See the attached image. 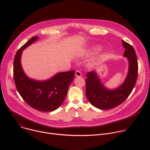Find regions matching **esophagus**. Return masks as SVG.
I'll return each instance as SVG.
<instances>
[{"mask_svg": "<svg viewBox=\"0 0 150 150\" xmlns=\"http://www.w3.org/2000/svg\"><path fill=\"white\" fill-rule=\"evenodd\" d=\"M75 76L76 77H81L82 76V73L79 70H77L75 71Z\"/></svg>", "mask_w": 150, "mask_h": 150, "instance_id": "esophagus-1", "label": "esophagus"}]
</instances>
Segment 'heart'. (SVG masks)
I'll use <instances>...</instances> for the list:
<instances>
[{
  "mask_svg": "<svg viewBox=\"0 0 150 150\" xmlns=\"http://www.w3.org/2000/svg\"><path fill=\"white\" fill-rule=\"evenodd\" d=\"M100 49H101V47H98L96 48V50H100Z\"/></svg>",
  "mask_w": 150,
  "mask_h": 150,
  "instance_id": "obj_1",
  "label": "heart"
}]
</instances>
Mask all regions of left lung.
<instances>
[{"instance_id": "left-lung-1", "label": "left lung", "mask_w": 150, "mask_h": 150, "mask_svg": "<svg viewBox=\"0 0 150 150\" xmlns=\"http://www.w3.org/2000/svg\"><path fill=\"white\" fill-rule=\"evenodd\" d=\"M122 45L125 49L123 56L129 61V70L125 81L118 88L114 90L105 88L95 71L86 75L85 94L90 103L99 109L108 110L118 106L129 97L135 85L138 71L137 54L129 43L122 40Z\"/></svg>"}]
</instances>
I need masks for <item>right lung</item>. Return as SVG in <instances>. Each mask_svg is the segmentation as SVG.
<instances>
[{
  "label": "right lung",
  "mask_w": 150,
  "mask_h": 150,
  "mask_svg": "<svg viewBox=\"0 0 150 150\" xmlns=\"http://www.w3.org/2000/svg\"><path fill=\"white\" fill-rule=\"evenodd\" d=\"M38 37H32L17 51L13 61V79L18 93L29 105L40 111L51 112L59 108L65 100L75 71L59 72L43 81L29 78L21 67V57L23 50Z\"/></svg>",
  "instance_id": "1"
}]
</instances>
